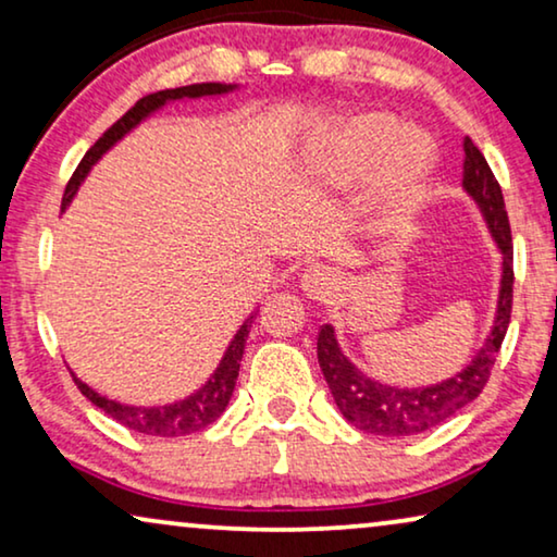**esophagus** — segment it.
Masks as SVG:
<instances>
[{
	"mask_svg": "<svg viewBox=\"0 0 557 557\" xmlns=\"http://www.w3.org/2000/svg\"><path fill=\"white\" fill-rule=\"evenodd\" d=\"M301 288L309 299L330 301L339 292V273L332 265H311L301 276Z\"/></svg>",
	"mask_w": 557,
	"mask_h": 557,
	"instance_id": "esophagus-1",
	"label": "esophagus"
}]
</instances>
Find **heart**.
<instances>
[{"mask_svg": "<svg viewBox=\"0 0 557 557\" xmlns=\"http://www.w3.org/2000/svg\"><path fill=\"white\" fill-rule=\"evenodd\" d=\"M436 151L423 132L403 128L391 113L337 121L307 144V170L317 185L342 189L377 172V200L398 210L429 182Z\"/></svg>", "mask_w": 557, "mask_h": 557, "instance_id": "obj_1", "label": "heart"}]
</instances>
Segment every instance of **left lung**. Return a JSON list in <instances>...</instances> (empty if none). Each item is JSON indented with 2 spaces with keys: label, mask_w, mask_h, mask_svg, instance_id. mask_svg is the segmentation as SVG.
Masks as SVG:
<instances>
[{
  "label": "left lung",
  "mask_w": 557,
  "mask_h": 557,
  "mask_svg": "<svg viewBox=\"0 0 557 557\" xmlns=\"http://www.w3.org/2000/svg\"><path fill=\"white\" fill-rule=\"evenodd\" d=\"M463 180L461 187L482 212L494 246L502 253V276H499V296L497 311H494L492 330L486 334L484 345L476 349L471 362L454 377L441 380V383L423 387H398L380 383V380L364 375L349 357L342 352L337 334L332 324H324L317 337V357L319 368L324 372L326 385H330L332 398L337 403L339 413L347 418L355 429L372 436H416L429 429H436L446 418L459 413L469 406L479 393L484 391L490 372L494 368L502 339H505L509 314H512V233H509V220L505 210V197H502L499 182L486 164L482 151L474 141H463Z\"/></svg>",
  "instance_id": "left-lung-1"
}]
</instances>
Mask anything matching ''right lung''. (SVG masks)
Returning a JSON list of instances; mask_svg holds the SVG:
<instances>
[{
  "instance_id": "right-lung-1",
  "label": "right lung",
  "mask_w": 557,
  "mask_h": 557,
  "mask_svg": "<svg viewBox=\"0 0 557 557\" xmlns=\"http://www.w3.org/2000/svg\"><path fill=\"white\" fill-rule=\"evenodd\" d=\"M238 83H193V86H182V88H170V90H159V94L144 96L136 101L132 109H128L124 116H121L116 124H113L109 132H106L101 139H98L94 147L86 151V157L81 159L78 170L73 172L71 182H67L65 195H63V205L60 210H67V205L73 202L75 193L83 185V180L88 177V172L94 170V164L101 159L106 151L124 139L128 132H134L141 121H147L151 113H157L159 109H164L166 103L172 101H185V98H212V96H225L238 90ZM256 311L250 314L246 322L238 326L235 337L227 345L223 360L215 368V372L208 377L200 391L189 393L187 398L166 403V406H126V403L111 400L106 395L96 393L94 387H88L81 377H75V385L81 387V393L86 398L109 413L113 421L124 423L126 429H132L136 433H144V436H162V438H172V436H189V433H197L202 429H208L210 423H215L223 410L231 403V395L235 391V380H238V370H240V360H243V349H246V339L250 332V324H253Z\"/></svg>"
}]
</instances>
